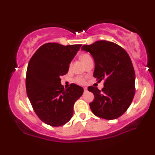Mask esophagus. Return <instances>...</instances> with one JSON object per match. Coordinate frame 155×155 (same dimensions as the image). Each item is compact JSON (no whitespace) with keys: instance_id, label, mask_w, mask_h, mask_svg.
<instances>
[{"instance_id":"1","label":"esophagus","mask_w":155,"mask_h":155,"mask_svg":"<svg viewBox=\"0 0 155 155\" xmlns=\"http://www.w3.org/2000/svg\"><path fill=\"white\" fill-rule=\"evenodd\" d=\"M84 92L87 91V87H84Z\"/></svg>"}]
</instances>
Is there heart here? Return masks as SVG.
Returning <instances> with one entry per match:
<instances>
[{
    "label": "heart",
    "mask_w": 155,
    "mask_h": 155,
    "mask_svg": "<svg viewBox=\"0 0 155 155\" xmlns=\"http://www.w3.org/2000/svg\"><path fill=\"white\" fill-rule=\"evenodd\" d=\"M91 58H92L90 57V55H89L88 54H82L80 56V59L81 60V61H82L84 64L86 63L89 60L91 59ZM76 81L77 83L80 84H83L85 83L84 79H83L82 78H76Z\"/></svg>",
    "instance_id": "obj_1"
}]
</instances>
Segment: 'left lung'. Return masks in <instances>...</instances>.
Here are the masks:
<instances>
[{"label": "left lung", "instance_id": "obj_1", "mask_svg": "<svg viewBox=\"0 0 155 155\" xmlns=\"http://www.w3.org/2000/svg\"><path fill=\"white\" fill-rule=\"evenodd\" d=\"M81 49L89 51L95 60L94 77L99 81L104 80L102 90L88 87L95 97L90 104L92 111L105 120L117 119L130 106L136 92V75L130 58L118 44L105 40L84 45Z\"/></svg>", "mask_w": 155, "mask_h": 155}]
</instances>
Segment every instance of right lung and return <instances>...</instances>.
Masks as SVG:
<instances>
[{
  "mask_svg": "<svg viewBox=\"0 0 155 155\" xmlns=\"http://www.w3.org/2000/svg\"><path fill=\"white\" fill-rule=\"evenodd\" d=\"M81 47V44H45L28 63L27 95L38 118L50 126L67 123L74 113V103L83 94V88L75 84L64 89L60 82V76L68 71L69 65Z\"/></svg>",
  "mask_w": 155,
  "mask_h": 155,
  "instance_id": "right-lung-1",
  "label": "right lung"
}]
</instances>
